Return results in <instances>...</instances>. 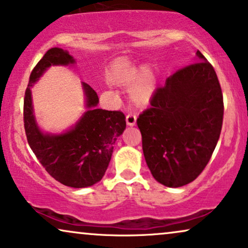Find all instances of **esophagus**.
Segmentation results:
<instances>
[{"instance_id": "34e87169", "label": "esophagus", "mask_w": 248, "mask_h": 248, "mask_svg": "<svg viewBox=\"0 0 248 248\" xmlns=\"http://www.w3.org/2000/svg\"><path fill=\"white\" fill-rule=\"evenodd\" d=\"M136 120H137V115L135 113H128L127 117H126V122L128 126L133 127L136 124Z\"/></svg>"}]
</instances>
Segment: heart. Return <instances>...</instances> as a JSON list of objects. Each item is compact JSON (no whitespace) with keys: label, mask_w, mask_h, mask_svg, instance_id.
Segmentation results:
<instances>
[{"label":"heart","mask_w":248,"mask_h":248,"mask_svg":"<svg viewBox=\"0 0 248 248\" xmlns=\"http://www.w3.org/2000/svg\"><path fill=\"white\" fill-rule=\"evenodd\" d=\"M108 77V80L117 85H127L135 80L131 88V97L135 103L140 105L146 104L153 95L154 82L150 71L127 58L117 59L112 62Z\"/></svg>","instance_id":"obj_1"}]
</instances>
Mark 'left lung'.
<instances>
[{
	"instance_id": "left-lung-1",
	"label": "left lung",
	"mask_w": 248,
	"mask_h": 248,
	"mask_svg": "<svg viewBox=\"0 0 248 248\" xmlns=\"http://www.w3.org/2000/svg\"><path fill=\"white\" fill-rule=\"evenodd\" d=\"M155 90L137 119L143 152L155 180L181 187L200 176L219 140L223 97L217 76L200 51Z\"/></svg>"
}]
</instances>
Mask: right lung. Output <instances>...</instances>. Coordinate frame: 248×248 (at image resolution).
Here are the masks:
<instances>
[{"label":"right lung","mask_w":248,"mask_h":248,"mask_svg":"<svg viewBox=\"0 0 248 248\" xmlns=\"http://www.w3.org/2000/svg\"><path fill=\"white\" fill-rule=\"evenodd\" d=\"M75 62L69 52L60 47L45 53L29 77L24 100V124L29 146L45 170L65 186L84 188L93 186L103 178L115 140L126 128V117L121 111L96 108V92L81 82L87 111L75 126L61 134H45L39 129L31 88L52 65H69Z\"/></svg>","instance_id":"right-lung-1"}]
</instances>
